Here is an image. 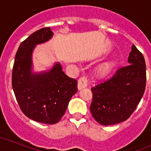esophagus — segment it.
Returning <instances> with one entry per match:
<instances>
[{
    "label": "esophagus",
    "mask_w": 151,
    "mask_h": 151,
    "mask_svg": "<svg viewBox=\"0 0 151 151\" xmlns=\"http://www.w3.org/2000/svg\"><path fill=\"white\" fill-rule=\"evenodd\" d=\"M88 85V81L86 79V78L85 77H82V78H80L78 81V90H82V88H85L87 87Z\"/></svg>",
    "instance_id": "34e87169"
}]
</instances>
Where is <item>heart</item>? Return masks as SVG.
<instances>
[{
    "instance_id": "obj_1",
    "label": "heart",
    "mask_w": 151,
    "mask_h": 151,
    "mask_svg": "<svg viewBox=\"0 0 151 151\" xmlns=\"http://www.w3.org/2000/svg\"><path fill=\"white\" fill-rule=\"evenodd\" d=\"M116 66L117 63L113 60H109L101 63L94 69L95 76L100 78H106L113 73Z\"/></svg>"
}]
</instances>
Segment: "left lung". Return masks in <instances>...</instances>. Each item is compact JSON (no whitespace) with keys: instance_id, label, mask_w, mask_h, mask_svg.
Wrapping results in <instances>:
<instances>
[{"instance_id":"8db88e82","label":"left lung","mask_w":151,"mask_h":151,"mask_svg":"<svg viewBox=\"0 0 151 151\" xmlns=\"http://www.w3.org/2000/svg\"><path fill=\"white\" fill-rule=\"evenodd\" d=\"M129 65L117 70L113 78L91 88L92 116L103 125L127 120L139 104L146 87V64L143 54L134 45Z\"/></svg>"}]
</instances>
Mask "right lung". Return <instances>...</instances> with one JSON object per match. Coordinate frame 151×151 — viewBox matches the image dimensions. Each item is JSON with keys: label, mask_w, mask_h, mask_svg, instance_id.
I'll use <instances>...</instances> for the list:
<instances>
[{"label": "right lung", "mask_w": 151, "mask_h": 151, "mask_svg": "<svg viewBox=\"0 0 151 151\" xmlns=\"http://www.w3.org/2000/svg\"><path fill=\"white\" fill-rule=\"evenodd\" d=\"M53 35L50 28H43L22 41L16 54L12 74V86L22 113L32 120L50 125L60 120L78 91V82L63 73L60 62L47 70H34L35 47L46 43Z\"/></svg>", "instance_id": "add662e5"}]
</instances>
